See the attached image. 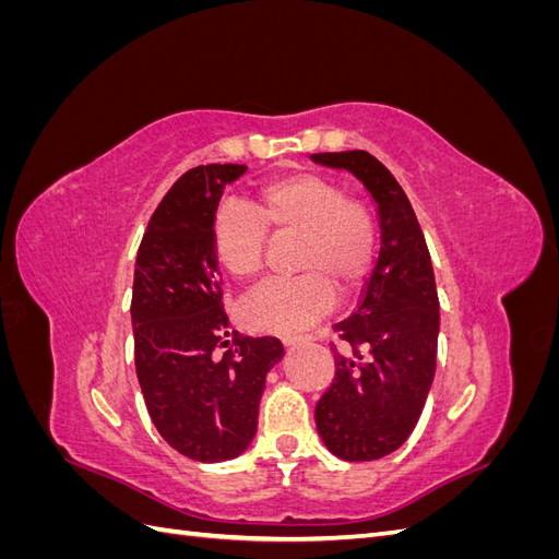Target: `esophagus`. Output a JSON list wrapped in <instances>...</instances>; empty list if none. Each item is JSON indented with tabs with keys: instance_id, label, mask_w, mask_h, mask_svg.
<instances>
[{
	"instance_id": "obj_1",
	"label": "esophagus",
	"mask_w": 559,
	"mask_h": 559,
	"mask_svg": "<svg viewBox=\"0 0 559 559\" xmlns=\"http://www.w3.org/2000/svg\"><path fill=\"white\" fill-rule=\"evenodd\" d=\"M308 337H310V335H284L282 343H284L286 347H289V345H298V343H302V341H308Z\"/></svg>"
}]
</instances>
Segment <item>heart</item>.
<instances>
[{
    "mask_svg": "<svg viewBox=\"0 0 559 559\" xmlns=\"http://www.w3.org/2000/svg\"><path fill=\"white\" fill-rule=\"evenodd\" d=\"M267 230L298 235V277L265 282L242 302L251 329L294 335L324 317L337 292L352 294L366 282L378 251L376 216L337 181L317 173H289L263 181L251 210L224 202L212 216L210 245L216 263L235 280L261 275Z\"/></svg>",
    "mask_w": 559,
    "mask_h": 559,
    "instance_id": "obj_1",
    "label": "heart"
}]
</instances>
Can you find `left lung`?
Masks as SVG:
<instances>
[{
	"instance_id": "obj_1",
	"label": "left lung",
	"mask_w": 559,
	"mask_h": 559,
	"mask_svg": "<svg viewBox=\"0 0 559 559\" xmlns=\"http://www.w3.org/2000/svg\"><path fill=\"white\" fill-rule=\"evenodd\" d=\"M314 163L357 175L378 202L382 247L359 306L333 331L335 376L317 401L326 448L347 462H370L405 443L436 373L438 294L429 247L408 195L368 151L312 154Z\"/></svg>"
}]
</instances>
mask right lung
I'll list each match as a JSON object with an SVG mask.
<instances>
[{
  "label": "right lung",
  "instance_id": "1",
  "mask_svg": "<svg viewBox=\"0 0 559 559\" xmlns=\"http://www.w3.org/2000/svg\"><path fill=\"white\" fill-rule=\"evenodd\" d=\"M247 165L183 173L146 226L132 282L134 368L158 433L195 462H224L257 433L267 370L284 354L273 335L228 333L210 224L226 183Z\"/></svg>",
  "mask_w": 559,
  "mask_h": 559
}]
</instances>
